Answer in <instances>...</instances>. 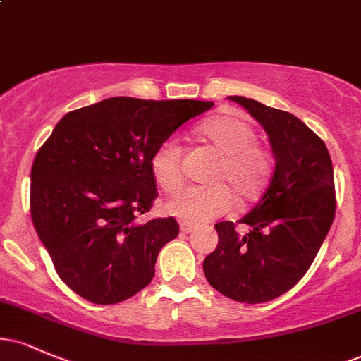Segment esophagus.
I'll list each match as a JSON object with an SVG mask.
<instances>
[{
	"label": "esophagus",
	"mask_w": 361,
	"mask_h": 361,
	"mask_svg": "<svg viewBox=\"0 0 361 361\" xmlns=\"http://www.w3.org/2000/svg\"><path fill=\"white\" fill-rule=\"evenodd\" d=\"M195 227H197V226H193L192 222H185V221H183V222L180 224V229H181V233H183V234H190V233H193Z\"/></svg>",
	"instance_id": "1"
}]
</instances>
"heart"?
Masks as SVG:
<instances>
[{"mask_svg": "<svg viewBox=\"0 0 361 361\" xmlns=\"http://www.w3.org/2000/svg\"><path fill=\"white\" fill-rule=\"evenodd\" d=\"M198 134L221 154L212 186H186L164 209L185 222H207L229 212L234 193L241 202L263 195L275 173V156L256 140L247 120L235 115H217L198 127ZM151 171L164 192H176L183 183V149L176 139H166L154 149Z\"/></svg>", "mask_w": 361, "mask_h": 361, "instance_id": "b5f03b06", "label": "heart"}]
</instances>
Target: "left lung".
Returning a JSON list of instances; mask_svg holds the SVG:
<instances>
[{"instance_id": "obj_1", "label": "left lung", "mask_w": 361, "mask_h": 361, "mask_svg": "<svg viewBox=\"0 0 361 361\" xmlns=\"http://www.w3.org/2000/svg\"><path fill=\"white\" fill-rule=\"evenodd\" d=\"M263 126L275 173L239 224H215L219 244L204 261L205 279L222 295L259 304L283 295L307 273L336 214L334 173L326 144L302 120L244 97H229Z\"/></svg>"}]
</instances>
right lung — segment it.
Segmentation results:
<instances>
[{"instance_id":"obj_1","label":"right lung","mask_w":361,"mask_h":361,"mask_svg":"<svg viewBox=\"0 0 361 361\" xmlns=\"http://www.w3.org/2000/svg\"><path fill=\"white\" fill-rule=\"evenodd\" d=\"M212 106L106 98L66 114L39 149L32 222L57 275L82 299L118 304L151 283L161 247L180 233L175 217L137 221L157 197L152 152Z\"/></svg>"}]
</instances>
